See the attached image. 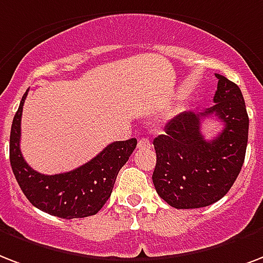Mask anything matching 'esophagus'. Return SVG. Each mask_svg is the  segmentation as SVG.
I'll return each mask as SVG.
<instances>
[{"label":"esophagus","mask_w":263,"mask_h":263,"mask_svg":"<svg viewBox=\"0 0 263 263\" xmlns=\"http://www.w3.org/2000/svg\"><path fill=\"white\" fill-rule=\"evenodd\" d=\"M138 147H140V149H142V147H150L149 139H145V138H142V139L138 142Z\"/></svg>","instance_id":"1"}]
</instances>
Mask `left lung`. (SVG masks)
<instances>
[{
  "label": "left lung",
  "instance_id": "obj_1",
  "mask_svg": "<svg viewBox=\"0 0 263 263\" xmlns=\"http://www.w3.org/2000/svg\"><path fill=\"white\" fill-rule=\"evenodd\" d=\"M214 103L203 113L183 111L153 140V183L158 196L178 210L201 208L223 197L243 167L248 114L240 88L220 74ZM216 115L226 127L215 140L201 134V120Z\"/></svg>",
  "mask_w": 263,
  "mask_h": 263
}]
</instances>
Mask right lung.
Here are the masks:
<instances>
[{
    "label": "right lung",
    "instance_id": "obj_1",
    "mask_svg": "<svg viewBox=\"0 0 263 263\" xmlns=\"http://www.w3.org/2000/svg\"><path fill=\"white\" fill-rule=\"evenodd\" d=\"M27 91L20 100L11 128L9 160L20 189L38 210L63 219L95 215L113 192L118 172L136 147V139L106 146L96 157L73 171L44 175L34 171L20 152V121Z\"/></svg>",
    "mask_w": 263,
    "mask_h": 263
}]
</instances>
